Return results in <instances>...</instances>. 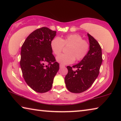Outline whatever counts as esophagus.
Instances as JSON below:
<instances>
[{
	"label": "esophagus",
	"mask_w": 121,
	"mask_h": 121,
	"mask_svg": "<svg viewBox=\"0 0 121 121\" xmlns=\"http://www.w3.org/2000/svg\"><path fill=\"white\" fill-rule=\"evenodd\" d=\"M59 66H60V68H62V67H64L65 65H64L63 64H60V65H59Z\"/></svg>",
	"instance_id": "esophagus-1"
}]
</instances>
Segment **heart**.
I'll return each mask as SVG.
<instances>
[{
	"mask_svg": "<svg viewBox=\"0 0 121 121\" xmlns=\"http://www.w3.org/2000/svg\"><path fill=\"white\" fill-rule=\"evenodd\" d=\"M65 46H69L67 53L61 54L57 57V60L63 64L73 63L75 60H82L88 53L90 45L86 40H83L78 34H69L61 39L55 37L51 41V48L54 54L59 55Z\"/></svg>",
	"mask_w": 121,
	"mask_h": 121,
	"instance_id": "1",
	"label": "heart"
}]
</instances>
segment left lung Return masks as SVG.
I'll list each match as a JSON object with an SVG mask.
<instances>
[{"instance_id": "left-lung-1", "label": "left lung", "mask_w": 121, "mask_h": 121, "mask_svg": "<svg viewBox=\"0 0 121 121\" xmlns=\"http://www.w3.org/2000/svg\"><path fill=\"white\" fill-rule=\"evenodd\" d=\"M90 41V50L79 63L72 67L68 66V73L65 77L66 88L70 92L80 93L88 90L99 73L102 63L101 48L97 40L87 34ZM76 68V71L73 69Z\"/></svg>"}]
</instances>
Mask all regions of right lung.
<instances>
[{"mask_svg": "<svg viewBox=\"0 0 121 121\" xmlns=\"http://www.w3.org/2000/svg\"><path fill=\"white\" fill-rule=\"evenodd\" d=\"M56 35V31L40 28L29 34L22 46L20 65L23 76L36 92L50 91L59 70V64L51 48V41Z\"/></svg>", "mask_w": 121, "mask_h": 121, "instance_id": "add662e5", "label": "right lung"}]
</instances>
